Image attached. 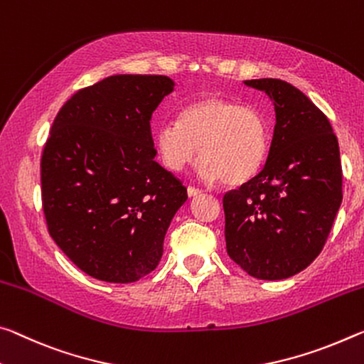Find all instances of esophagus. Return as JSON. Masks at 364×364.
<instances>
[{"mask_svg":"<svg viewBox=\"0 0 364 364\" xmlns=\"http://www.w3.org/2000/svg\"><path fill=\"white\" fill-rule=\"evenodd\" d=\"M199 194H203V191H200V189L194 188V186H188V196H189V198H196V196H199Z\"/></svg>","mask_w":364,"mask_h":364,"instance_id":"1","label":"esophagus"}]
</instances>
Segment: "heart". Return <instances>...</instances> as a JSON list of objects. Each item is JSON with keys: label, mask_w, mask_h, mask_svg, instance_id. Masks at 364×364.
<instances>
[{"label": "heart", "mask_w": 364, "mask_h": 364, "mask_svg": "<svg viewBox=\"0 0 364 364\" xmlns=\"http://www.w3.org/2000/svg\"><path fill=\"white\" fill-rule=\"evenodd\" d=\"M267 149V126L261 114L215 94L189 103L180 123H165L155 132V151L166 168L181 171L200 152V176L230 186L252 180Z\"/></svg>", "instance_id": "1"}]
</instances>
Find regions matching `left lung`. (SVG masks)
I'll return each instance as SVG.
<instances>
[{
	"label": "left lung",
	"mask_w": 364,
	"mask_h": 364,
	"mask_svg": "<svg viewBox=\"0 0 364 364\" xmlns=\"http://www.w3.org/2000/svg\"><path fill=\"white\" fill-rule=\"evenodd\" d=\"M269 95L274 136L264 168L223 196L227 252L245 272L282 280L319 256L342 204L338 141L324 113L280 79L245 80Z\"/></svg>",
	"instance_id": "obj_1"
}]
</instances>
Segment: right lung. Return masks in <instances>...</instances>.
<instances>
[{"mask_svg": "<svg viewBox=\"0 0 364 364\" xmlns=\"http://www.w3.org/2000/svg\"><path fill=\"white\" fill-rule=\"evenodd\" d=\"M173 89L166 76H109L76 92L51 126L40 164L48 232L97 280L129 284L151 274L188 199L155 161L151 131Z\"/></svg>", "mask_w": 364, "mask_h": 364, "instance_id": "obj_1", "label": "right lung"}]
</instances>
